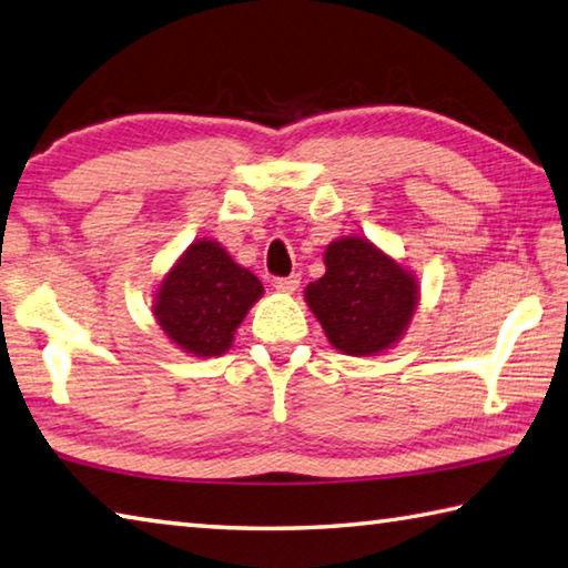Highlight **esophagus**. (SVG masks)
<instances>
[{
  "label": "esophagus",
  "instance_id": "obj_1",
  "mask_svg": "<svg viewBox=\"0 0 568 568\" xmlns=\"http://www.w3.org/2000/svg\"><path fill=\"white\" fill-rule=\"evenodd\" d=\"M297 285H301V275H287V277H275L273 287L281 293H295Z\"/></svg>",
  "mask_w": 568,
  "mask_h": 568
}]
</instances>
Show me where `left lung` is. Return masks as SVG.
<instances>
[{"instance_id":"1","label":"left lung","mask_w":568,"mask_h":568,"mask_svg":"<svg viewBox=\"0 0 568 568\" xmlns=\"http://www.w3.org/2000/svg\"><path fill=\"white\" fill-rule=\"evenodd\" d=\"M323 261L325 275L305 287V303L329 345L353 357L395 347L419 305L417 275L365 235L333 241Z\"/></svg>"}]
</instances>
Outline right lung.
I'll return each instance as SVG.
<instances>
[{
  "mask_svg": "<svg viewBox=\"0 0 568 568\" xmlns=\"http://www.w3.org/2000/svg\"><path fill=\"white\" fill-rule=\"evenodd\" d=\"M263 297V283L219 241L199 239L183 251L153 293V317L173 345L193 357L231 349L235 329Z\"/></svg>",
  "mask_w": 568,
  "mask_h": 568,
  "instance_id": "right-lung-1",
  "label": "right lung"
}]
</instances>
